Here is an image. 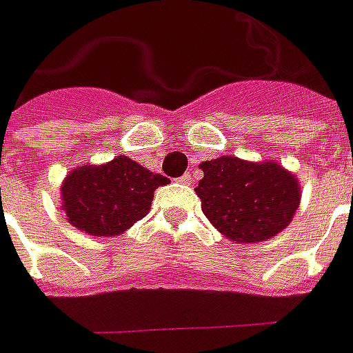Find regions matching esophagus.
Segmentation results:
<instances>
[{"instance_id":"1","label":"esophagus","mask_w":353,"mask_h":353,"mask_svg":"<svg viewBox=\"0 0 353 353\" xmlns=\"http://www.w3.org/2000/svg\"><path fill=\"white\" fill-rule=\"evenodd\" d=\"M179 182H180V184H190V182H192V174H190V173L182 174V176L179 179Z\"/></svg>"}]
</instances>
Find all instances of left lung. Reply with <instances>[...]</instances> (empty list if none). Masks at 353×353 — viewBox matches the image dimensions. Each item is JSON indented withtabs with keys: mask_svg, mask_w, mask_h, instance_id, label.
Listing matches in <instances>:
<instances>
[{
	"mask_svg": "<svg viewBox=\"0 0 353 353\" xmlns=\"http://www.w3.org/2000/svg\"><path fill=\"white\" fill-rule=\"evenodd\" d=\"M195 188L214 227L238 243L262 242L285 229L298 210L299 186L275 161L251 163L234 156L205 161Z\"/></svg>",
	"mask_w": 353,
	"mask_h": 353,
	"instance_id": "8db88e82",
	"label": "left lung"
}]
</instances>
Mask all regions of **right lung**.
<instances>
[{"mask_svg": "<svg viewBox=\"0 0 353 353\" xmlns=\"http://www.w3.org/2000/svg\"><path fill=\"white\" fill-rule=\"evenodd\" d=\"M169 179L119 156L100 167L83 165L63 184V208L76 229L91 236H117L150 208L154 190Z\"/></svg>", "mask_w": 353, "mask_h": 353, "instance_id": "add662e5", "label": "right lung"}]
</instances>
